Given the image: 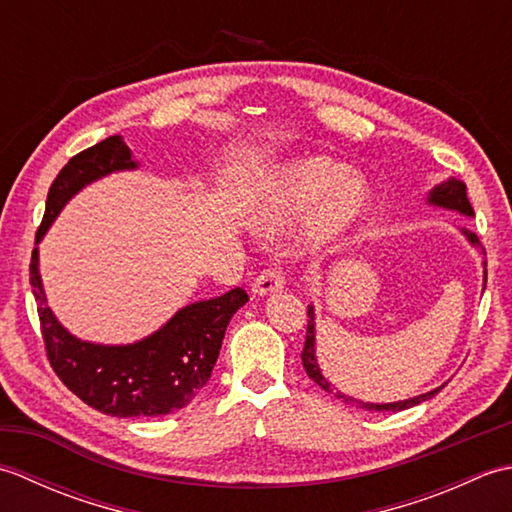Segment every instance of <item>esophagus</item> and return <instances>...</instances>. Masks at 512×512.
Wrapping results in <instances>:
<instances>
[{
	"mask_svg": "<svg viewBox=\"0 0 512 512\" xmlns=\"http://www.w3.org/2000/svg\"><path fill=\"white\" fill-rule=\"evenodd\" d=\"M284 277H281L279 270H264L262 275H259L250 290H253V295L257 297H266V295H273V292L284 290Z\"/></svg>",
	"mask_w": 512,
	"mask_h": 512,
	"instance_id": "34e87169",
	"label": "esophagus"
}]
</instances>
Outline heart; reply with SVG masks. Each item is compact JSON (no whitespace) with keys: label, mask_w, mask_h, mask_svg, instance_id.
Segmentation results:
<instances>
[{"label":"heart","mask_w":512,"mask_h":512,"mask_svg":"<svg viewBox=\"0 0 512 512\" xmlns=\"http://www.w3.org/2000/svg\"><path fill=\"white\" fill-rule=\"evenodd\" d=\"M369 206L367 182L325 156H299L270 169L246 202V224L275 235L306 222L301 253H328L363 220Z\"/></svg>","instance_id":"obj_1"}]
</instances>
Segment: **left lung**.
Returning <instances> with one entry per match:
<instances>
[{
	"label": "left lung",
	"mask_w": 512,
	"mask_h": 512,
	"mask_svg": "<svg viewBox=\"0 0 512 512\" xmlns=\"http://www.w3.org/2000/svg\"><path fill=\"white\" fill-rule=\"evenodd\" d=\"M427 204L440 206V209L455 211V213L466 215V217H475L473 206H471L469 198H466V184L460 182L458 178H447L444 182L436 184V187H433L427 195ZM460 233L466 237V242H469L473 248H477L484 255L480 239H477V235L473 231H469V228H460ZM484 268H486V262H484ZM484 286H486V270H484ZM314 319H317V317H314V308L308 306V332H306V345H303V352H301L303 369H306V374L314 380V383H317L321 389L328 391V394H334V398L343 400L345 405H352V407L356 405V407H361L365 411H405L409 407L420 405V402H424V400L433 398L444 385H447V383H444L436 389L427 391V394L413 396V398H407V400H396V402H363V400H356L352 396H347V394H343L341 389H336L321 372L319 361H317V321H314Z\"/></svg>",
	"instance_id": "left-lung-1"
}]
</instances>
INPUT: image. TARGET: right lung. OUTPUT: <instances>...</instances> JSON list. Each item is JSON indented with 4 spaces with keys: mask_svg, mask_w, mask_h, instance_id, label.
I'll list each match as a JSON object with an SVG mask.
<instances>
[{
    "mask_svg": "<svg viewBox=\"0 0 512 512\" xmlns=\"http://www.w3.org/2000/svg\"><path fill=\"white\" fill-rule=\"evenodd\" d=\"M134 169L138 160L123 136L105 138L70 158L48 191L30 259V286L52 369L85 405L116 418L165 416L187 407L209 383L228 321L248 301L242 288L193 301L156 332L125 345L83 341L54 317L39 273V242L81 189L110 173Z\"/></svg>",
    "mask_w": 512,
    "mask_h": 512,
    "instance_id": "right-lung-1",
    "label": "right lung"
}]
</instances>
